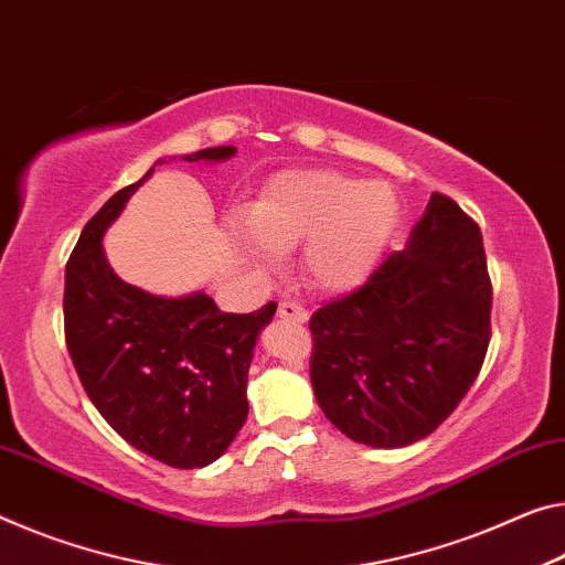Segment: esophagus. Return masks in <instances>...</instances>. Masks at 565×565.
<instances>
[{"label": "esophagus", "instance_id": "esophagus-1", "mask_svg": "<svg viewBox=\"0 0 565 565\" xmlns=\"http://www.w3.org/2000/svg\"><path fill=\"white\" fill-rule=\"evenodd\" d=\"M279 319L294 321V324H303L309 319V311L301 307L299 301H281L279 303Z\"/></svg>", "mask_w": 565, "mask_h": 565}]
</instances>
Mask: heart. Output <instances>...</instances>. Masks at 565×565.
<instances>
[{"instance_id": "heart-1", "label": "heart", "mask_w": 565, "mask_h": 565, "mask_svg": "<svg viewBox=\"0 0 565 565\" xmlns=\"http://www.w3.org/2000/svg\"><path fill=\"white\" fill-rule=\"evenodd\" d=\"M399 223V199L384 181H362L342 170H286L268 181L248 209L241 250L271 262L273 250L301 248V271L324 291H347L374 271Z\"/></svg>"}]
</instances>
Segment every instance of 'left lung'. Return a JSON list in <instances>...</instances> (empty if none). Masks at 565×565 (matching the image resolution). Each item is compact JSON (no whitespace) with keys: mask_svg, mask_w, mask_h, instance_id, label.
<instances>
[{"mask_svg":"<svg viewBox=\"0 0 565 565\" xmlns=\"http://www.w3.org/2000/svg\"><path fill=\"white\" fill-rule=\"evenodd\" d=\"M492 286L478 223L433 193L409 246L311 315V384L349 440L405 447L435 433L480 374Z\"/></svg>","mask_w":565,"mask_h":565,"instance_id":"left-lung-1","label":"left lung"}]
</instances>
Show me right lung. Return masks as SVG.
Instances as JSON below:
<instances>
[{"mask_svg": "<svg viewBox=\"0 0 565 565\" xmlns=\"http://www.w3.org/2000/svg\"><path fill=\"white\" fill-rule=\"evenodd\" d=\"M234 153L221 146L183 160ZM142 181L120 188L79 234L65 268V342L107 425L153 460L193 470L221 458L246 423L250 356L276 301L228 315L203 291L166 299L125 284L107 264L103 234Z\"/></svg>", "mask_w": 565, "mask_h": 565, "instance_id": "obj_1", "label": "right lung"}]
</instances>
